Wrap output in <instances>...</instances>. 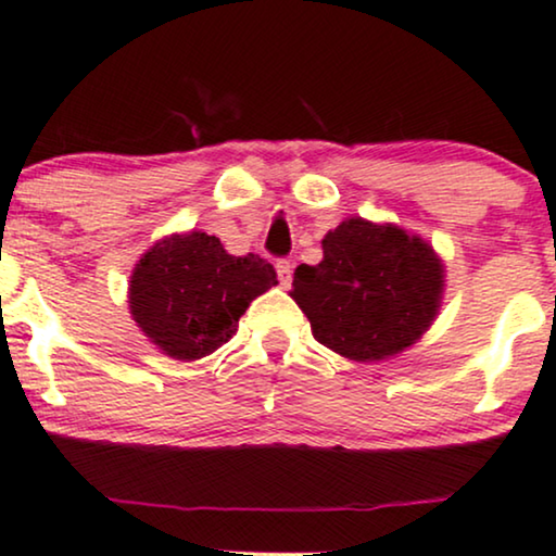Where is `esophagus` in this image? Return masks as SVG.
Segmentation results:
<instances>
[{
    "instance_id": "34e87169",
    "label": "esophagus",
    "mask_w": 556,
    "mask_h": 556,
    "mask_svg": "<svg viewBox=\"0 0 556 556\" xmlns=\"http://www.w3.org/2000/svg\"><path fill=\"white\" fill-rule=\"evenodd\" d=\"M276 273H278L280 286H291V278H293V265H291V260H278V263H276Z\"/></svg>"
}]
</instances>
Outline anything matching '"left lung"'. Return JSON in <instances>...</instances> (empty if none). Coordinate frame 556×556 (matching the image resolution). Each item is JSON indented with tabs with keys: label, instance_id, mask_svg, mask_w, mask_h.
I'll return each mask as SVG.
<instances>
[{
	"label": "left lung",
	"instance_id": "8db88e82",
	"mask_svg": "<svg viewBox=\"0 0 556 556\" xmlns=\"http://www.w3.org/2000/svg\"><path fill=\"white\" fill-rule=\"evenodd\" d=\"M319 265H299L291 296L321 345L351 361L409 348L441 306L443 265L400 226L348 218L321 239Z\"/></svg>",
	"mask_w": 556,
	"mask_h": 556
}]
</instances>
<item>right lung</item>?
Returning <instances> with one entry per match:
<instances>
[{
  "label": "right lung",
  "instance_id": "1",
  "mask_svg": "<svg viewBox=\"0 0 556 556\" xmlns=\"http://www.w3.org/2000/svg\"><path fill=\"white\" fill-rule=\"evenodd\" d=\"M276 270L260 255L235 257L205 231L156 242L136 265L128 304L136 325L177 361H198L237 332L239 317Z\"/></svg>",
  "mask_w": 556,
  "mask_h": 556
}]
</instances>
